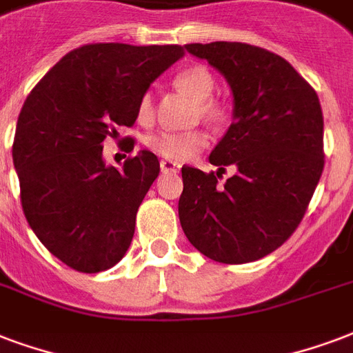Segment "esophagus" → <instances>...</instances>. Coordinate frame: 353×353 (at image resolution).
I'll return each mask as SVG.
<instances>
[{
    "instance_id": "1",
    "label": "esophagus",
    "mask_w": 353,
    "mask_h": 353,
    "mask_svg": "<svg viewBox=\"0 0 353 353\" xmlns=\"http://www.w3.org/2000/svg\"><path fill=\"white\" fill-rule=\"evenodd\" d=\"M180 163H176V161H171V160H161L160 161V169L161 173H179L180 171Z\"/></svg>"
}]
</instances>
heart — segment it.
I'll list each match as a JSON object with an SVG mask.
<instances>
[{
    "label": "heart",
    "instance_id": "obj_1",
    "mask_svg": "<svg viewBox=\"0 0 353 353\" xmlns=\"http://www.w3.org/2000/svg\"><path fill=\"white\" fill-rule=\"evenodd\" d=\"M174 83L197 100V110H195L197 115L205 117L208 121L223 119V104L217 98L212 97L216 91V79L206 66H188L176 74ZM137 117H139V121H150L154 117V98L150 92H145L139 98ZM147 145L154 154L161 156L165 160L188 161L195 158L208 145V132L203 128L184 130V132L161 130V132L148 136Z\"/></svg>",
    "mask_w": 353,
    "mask_h": 353
}]
</instances>
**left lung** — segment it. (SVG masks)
<instances>
[{
	"instance_id": "1",
	"label": "left lung",
	"mask_w": 353,
	"mask_h": 353,
	"mask_svg": "<svg viewBox=\"0 0 353 353\" xmlns=\"http://www.w3.org/2000/svg\"><path fill=\"white\" fill-rule=\"evenodd\" d=\"M223 74L234 121L210 163L182 167V230L223 264L259 261L292 236L324 171V117L316 91L281 55L243 42L186 44ZM237 171L223 185L224 167Z\"/></svg>"
}]
</instances>
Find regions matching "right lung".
<instances>
[{
	"label": "right lung",
	"instance_id": "add662e5",
	"mask_svg": "<svg viewBox=\"0 0 353 353\" xmlns=\"http://www.w3.org/2000/svg\"><path fill=\"white\" fill-rule=\"evenodd\" d=\"M182 55L179 44H85L23 102L12 143L23 214L44 248L76 272L110 270L128 251L160 161L141 150L123 169L108 167L102 141L134 126L141 94Z\"/></svg>",
	"mask_w": 353,
	"mask_h": 353
}]
</instances>
